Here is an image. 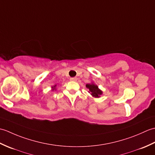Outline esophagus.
<instances>
[{
	"label": "esophagus",
	"instance_id": "obj_1",
	"mask_svg": "<svg viewBox=\"0 0 155 155\" xmlns=\"http://www.w3.org/2000/svg\"><path fill=\"white\" fill-rule=\"evenodd\" d=\"M70 80L71 81H77V77H72V78H71Z\"/></svg>",
	"mask_w": 155,
	"mask_h": 155
}]
</instances>
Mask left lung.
<instances>
[{
  "label": "left lung",
  "mask_w": 155,
  "mask_h": 155,
  "mask_svg": "<svg viewBox=\"0 0 155 155\" xmlns=\"http://www.w3.org/2000/svg\"><path fill=\"white\" fill-rule=\"evenodd\" d=\"M86 87L89 89L91 94L94 97H99L100 95L102 94V91L98 89L97 85H95L94 84H87L86 85Z\"/></svg>",
  "instance_id": "obj_1"
}]
</instances>
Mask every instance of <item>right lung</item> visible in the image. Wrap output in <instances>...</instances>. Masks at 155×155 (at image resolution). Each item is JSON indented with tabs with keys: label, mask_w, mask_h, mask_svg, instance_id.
Returning a JSON list of instances; mask_svg holds the SVG:
<instances>
[{
	"label": "right lung",
	"mask_w": 155,
	"mask_h": 155,
	"mask_svg": "<svg viewBox=\"0 0 155 155\" xmlns=\"http://www.w3.org/2000/svg\"><path fill=\"white\" fill-rule=\"evenodd\" d=\"M55 87H56V85H55V86H54V87H52V88H53V90H54V89H55Z\"/></svg>",
	"instance_id": "1"
}]
</instances>
